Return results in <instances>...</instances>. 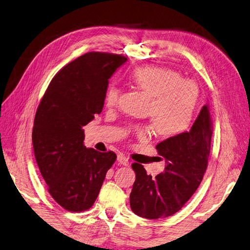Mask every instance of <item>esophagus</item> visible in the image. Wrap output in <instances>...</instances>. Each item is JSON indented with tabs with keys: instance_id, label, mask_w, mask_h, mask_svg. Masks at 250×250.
Returning <instances> with one entry per match:
<instances>
[{
	"instance_id": "esophagus-1",
	"label": "esophagus",
	"mask_w": 250,
	"mask_h": 250,
	"mask_svg": "<svg viewBox=\"0 0 250 250\" xmlns=\"http://www.w3.org/2000/svg\"><path fill=\"white\" fill-rule=\"evenodd\" d=\"M118 162H119V164L124 165V166H128L130 164L129 160L127 159V157L125 155H123V154H119L118 155Z\"/></svg>"
}]
</instances>
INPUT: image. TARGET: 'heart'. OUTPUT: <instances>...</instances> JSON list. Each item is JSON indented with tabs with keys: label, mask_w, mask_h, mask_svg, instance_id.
Instances as JSON below:
<instances>
[{
	"label": "heart",
	"mask_w": 250,
	"mask_h": 250,
	"mask_svg": "<svg viewBox=\"0 0 250 250\" xmlns=\"http://www.w3.org/2000/svg\"><path fill=\"white\" fill-rule=\"evenodd\" d=\"M131 82L146 95L151 97L147 114L151 116L154 129L161 136L170 137L180 134L189 127L198 97L194 81L181 79L174 70L146 65L130 73ZM121 88L114 84L105 91L104 103L112 108L119 104ZM136 134L146 138V127H136Z\"/></svg>",
	"instance_id": "b5f03b06"
}]
</instances>
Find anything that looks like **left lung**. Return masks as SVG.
<instances>
[{"instance_id": "8db88e82", "label": "left lung", "mask_w": 250, "mask_h": 250, "mask_svg": "<svg viewBox=\"0 0 250 250\" xmlns=\"http://www.w3.org/2000/svg\"><path fill=\"white\" fill-rule=\"evenodd\" d=\"M212 122L204 105L189 131L170 137L156 146L166 167L152 178L138 163L131 164L136 180L129 196L136 215L160 219L174 215L194 194L205 174L210 153Z\"/></svg>"}]
</instances>
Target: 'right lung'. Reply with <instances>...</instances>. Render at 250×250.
Masks as SVG:
<instances>
[{
  "instance_id": "add662e5",
  "label": "right lung",
  "mask_w": 250,
  "mask_h": 250,
  "mask_svg": "<svg viewBox=\"0 0 250 250\" xmlns=\"http://www.w3.org/2000/svg\"><path fill=\"white\" fill-rule=\"evenodd\" d=\"M126 57L90 52L71 61L50 81L34 118L35 160L59 205L80 212L93 206L114 152L84 146L83 126L103 111L109 79Z\"/></svg>"
}]
</instances>
